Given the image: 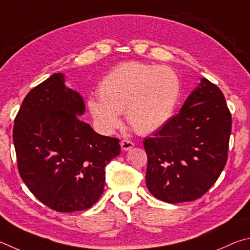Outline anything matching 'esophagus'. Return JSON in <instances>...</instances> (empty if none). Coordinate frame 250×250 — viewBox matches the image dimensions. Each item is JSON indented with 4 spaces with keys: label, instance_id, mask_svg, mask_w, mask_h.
<instances>
[{
    "label": "esophagus",
    "instance_id": "esophagus-1",
    "mask_svg": "<svg viewBox=\"0 0 250 250\" xmlns=\"http://www.w3.org/2000/svg\"><path fill=\"white\" fill-rule=\"evenodd\" d=\"M134 146H135L134 143L128 141V139H123V141L121 142V147H122V149L124 150V151L130 150Z\"/></svg>",
    "mask_w": 250,
    "mask_h": 250
}]
</instances>
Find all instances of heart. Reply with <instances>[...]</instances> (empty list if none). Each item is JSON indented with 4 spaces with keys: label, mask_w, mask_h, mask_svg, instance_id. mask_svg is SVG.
<instances>
[{
    "label": "heart",
    "mask_w": 250,
    "mask_h": 250,
    "mask_svg": "<svg viewBox=\"0 0 250 250\" xmlns=\"http://www.w3.org/2000/svg\"><path fill=\"white\" fill-rule=\"evenodd\" d=\"M99 96L87 100L92 117L101 128L112 132L126 122L135 132L148 135L171 118L180 94V82L173 70L137 61L112 69L99 84Z\"/></svg>",
    "instance_id": "b5f03b06"
}]
</instances>
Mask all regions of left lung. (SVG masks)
I'll use <instances>...</instances> for the list:
<instances>
[{
  "label": "left lung",
  "mask_w": 250,
  "mask_h": 250,
  "mask_svg": "<svg viewBox=\"0 0 250 250\" xmlns=\"http://www.w3.org/2000/svg\"><path fill=\"white\" fill-rule=\"evenodd\" d=\"M230 132L224 95L202 78L180 113L144 141L150 193L167 203L189 202L207 193L226 165Z\"/></svg>",
  "instance_id": "obj_1"
}]
</instances>
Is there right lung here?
Returning a JSON list of instances; mask_svg holds the SVG:
<instances>
[{
	"label": "right lung",
	"mask_w": 250,
	"mask_h": 250,
	"mask_svg": "<svg viewBox=\"0 0 250 250\" xmlns=\"http://www.w3.org/2000/svg\"><path fill=\"white\" fill-rule=\"evenodd\" d=\"M82 96L54 73L25 96L14 121L17 167L30 192L57 212L84 211L98 202L105 167L120 155L117 138L95 133L78 115Z\"/></svg>",
	"instance_id": "1"
}]
</instances>
